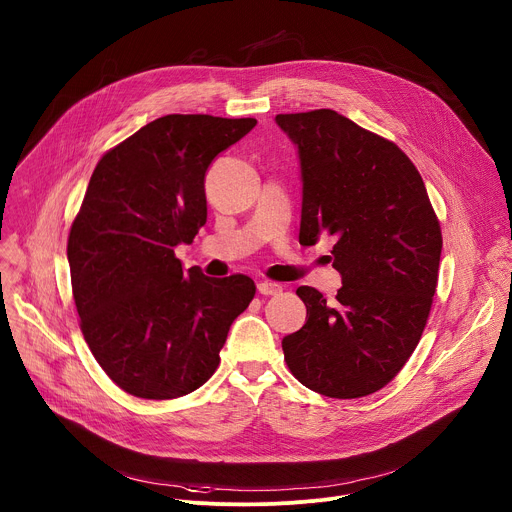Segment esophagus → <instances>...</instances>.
I'll return each mask as SVG.
<instances>
[{"label": "esophagus", "instance_id": "1", "mask_svg": "<svg viewBox=\"0 0 512 512\" xmlns=\"http://www.w3.org/2000/svg\"><path fill=\"white\" fill-rule=\"evenodd\" d=\"M257 291L261 296H277L283 291V285L273 283V281H261V283H257Z\"/></svg>", "mask_w": 512, "mask_h": 512}]
</instances>
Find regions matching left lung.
I'll return each mask as SVG.
<instances>
[{
    "instance_id": "1",
    "label": "left lung",
    "mask_w": 512,
    "mask_h": 512,
    "mask_svg": "<svg viewBox=\"0 0 512 512\" xmlns=\"http://www.w3.org/2000/svg\"><path fill=\"white\" fill-rule=\"evenodd\" d=\"M302 168L300 243L334 237L336 302L298 287L306 324L281 340L304 387L334 399L383 389L413 354L435 294L442 231L397 145L332 109L275 117Z\"/></svg>"
}]
</instances>
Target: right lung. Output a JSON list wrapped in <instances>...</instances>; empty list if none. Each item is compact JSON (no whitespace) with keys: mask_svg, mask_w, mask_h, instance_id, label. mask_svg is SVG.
Returning a JSON list of instances; mask_svg holds the SVG:
<instances>
[{"mask_svg":"<svg viewBox=\"0 0 512 512\" xmlns=\"http://www.w3.org/2000/svg\"><path fill=\"white\" fill-rule=\"evenodd\" d=\"M255 119L166 115L97 164L68 235L72 296L83 336L109 379L141 399L202 387L247 310V275L184 271L174 249L206 223L204 176Z\"/></svg>","mask_w":512,"mask_h":512,"instance_id":"right-lung-1","label":"right lung"}]
</instances>
